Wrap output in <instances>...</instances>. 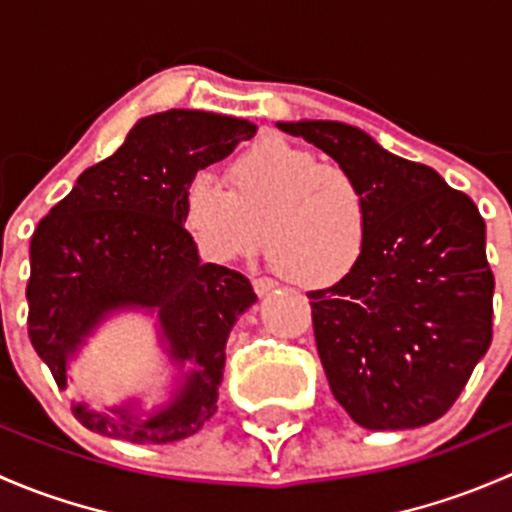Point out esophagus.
<instances>
[{"label":"esophagus","instance_id":"esophagus-1","mask_svg":"<svg viewBox=\"0 0 512 512\" xmlns=\"http://www.w3.org/2000/svg\"><path fill=\"white\" fill-rule=\"evenodd\" d=\"M252 287H255L257 297H265V294L275 292L277 285L272 280H265V277H260V280H252Z\"/></svg>","mask_w":512,"mask_h":512}]
</instances>
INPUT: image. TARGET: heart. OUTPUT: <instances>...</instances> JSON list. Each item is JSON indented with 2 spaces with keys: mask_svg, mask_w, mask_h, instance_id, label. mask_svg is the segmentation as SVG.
<instances>
[{
  "mask_svg": "<svg viewBox=\"0 0 512 512\" xmlns=\"http://www.w3.org/2000/svg\"><path fill=\"white\" fill-rule=\"evenodd\" d=\"M180 223L218 262L250 257L267 235L277 275L322 289L361 262L371 208L347 168L319 163L307 148L270 136L232 160L230 188L208 170L195 173L180 195Z\"/></svg>",
  "mask_w": 512,
  "mask_h": 512,
  "instance_id": "b5f03b06",
  "label": "heart"
}]
</instances>
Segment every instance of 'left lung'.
Masks as SVG:
<instances>
[{
    "mask_svg": "<svg viewBox=\"0 0 512 512\" xmlns=\"http://www.w3.org/2000/svg\"><path fill=\"white\" fill-rule=\"evenodd\" d=\"M277 128L322 148L369 195L361 262L307 294L334 399L369 431L436 421L493 339L495 280L476 203L349 123L302 118Z\"/></svg>",
    "mask_w": 512,
    "mask_h": 512,
    "instance_id": "8db88e82",
    "label": "left lung"
}]
</instances>
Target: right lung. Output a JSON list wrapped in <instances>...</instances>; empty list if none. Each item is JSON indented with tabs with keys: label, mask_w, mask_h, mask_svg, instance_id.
<instances>
[{
	"label": "right lung",
	"mask_w": 512,
	"mask_h": 512,
	"mask_svg": "<svg viewBox=\"0 0 512 512\" xmlns=\"http://www.w3.org/2000/svg\"><path fill=\"white\" fill-rule=\"evenodd\" d=\"M247 118L170 108L138 118L113 156L91 165L34 230L27 285L29 339L59 389L91 339L121 314L153 322L168 379L96 409L71 399L89 431L131 443L193 436L218 411L225 344L257 302L240 272L200 260L180 223L185 183L250 141Z\"/></svg>",
	"instance_id": "right-lung-1"
}]
</instances>
